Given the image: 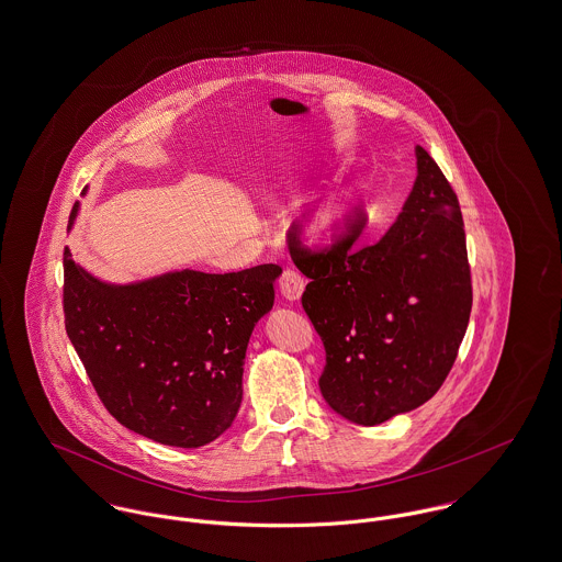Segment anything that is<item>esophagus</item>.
<instances>
[{"mask_svg": "<svg viewBox=\"0 0 562 562\" xmlns=\"http://www.w3.org/2000/svg\"><path fill=\"white\" fill-rule=\"evenodd\" d=\"M304 284H306L304 276H302L297 269H293V267L284 269L282 276H280V291H282V295H284L289 302H297V300L302 297Z\"/></svg>", "mask_w": 562, "mask_h": 562, "instance_id": "34e87169", "label": "esophagus"}]
</instances>
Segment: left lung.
<instances>
[{
  "mask_svg": "<svg viewBox=\"0 0 562 562\" xmlns=\"http://www.w3.org/2000/svg\"><path fill=\"white\" fill-rule=\"evenodd\" d=\"M418 177L390 231L353 250L360 228L323 251L293 231L291 256L311 278L302 306L325 347L318 379L342 418L374 427L427 403L450 373L472 311L457 193L416 146Z\"/></svg>",
  "mask_w": 562,
  "mask_h": 562,
  "instance_id": "1",
  "label": "left lung"
}]
</instances>
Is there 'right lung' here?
I'll list each match as a JSON object with an SVG mask.
<instances>
[{"label":"right lung","mask_w":562,"mask_h":562,"mask_svg":"<svg viewBox=\"0 0 562 562\" xmlns=\"http://www.w3.org/2000/svg\"><path fill=\"white\" fill-rule=\"evenodd\" d=\"M79 206H72L68 231ZM278 265L233 273L168 271L112 284L64 250V325L99 398L126 429L198 448L222 436L244 398L254 325L273 308Z\"/></svg>","instance_id":"add662e5"}]
</instances>
